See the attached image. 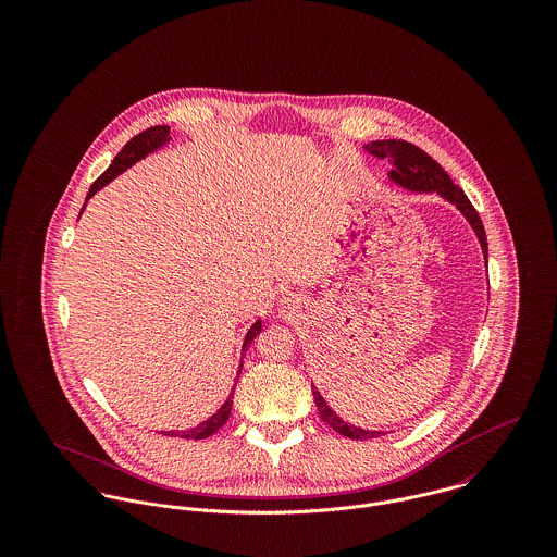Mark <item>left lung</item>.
Wrapping results in <instances>:
<instances>
[{
    "label": "left lung",
    "instance_id": "obj_1",
    "mask_svg": "<svg viewBox=\"0 0 557 557\" xmlns=\"http://www.w3.org/2000/svg\"><path fill=\"white\" fill-rule=\"evenodd\" d=\"M364 150L377 159H391L393 169L388 171V180L393 184H397L405 190L411 193H435L442 199H446L448 203H453L470 223V227L474 230L484 261H486V234L482 227V221L478 216L474 206L470 203V199L466 197V193L453 184L450 175L431 159L426 152H422L420 148H416L413 144L400 141V139H384V141H371L364 146ZM313 397L318 403L319 416L325 424H330L336 433L349 437V440H371V437H380L386 435L382 431H369V429H360L347 420H343L327 403L321 397L318 388L313 386Z\"/></svg>",
    "mask_w": 557,
    "mask_h": 557
}]
</instances>
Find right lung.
<instances>
[{"label": "right lung", "instance_id": "1", "mask_svg": "<svg viewBox=\"0 0 557 557\" xmlns=\"http://www.w3.org/2000/svg\"><path fill=\"white\" fill-rule=\"evenodd\" d=\"M169 141H171L169 126H152V128L139 133L137 137H133V139L120 150V154L113 159V162L109 164V169L91 184V188H89V193H87V197H85V203H87V199H91L100 188H104L111 180H115L120 173H124L126 169H131L135 162H139V160L154 154L157 150L164 148ZM85 203H83L81 212L85 210ZM259 332H261V319H257V321L250 325V330L246 332L244 343H242V351L248 349V345L255 341V336H257ZM239 373H242V362H239L238 375H236V380H234V388H232L230 397H227V400H225L208 420H203V422H199L197 426L186 429V431H162V433H164V435H177V437H184V440H203V437L214 435V433L230 420Z\"/></svg>", "mask_w": 557, "mask_h": 557}]
</instances>
